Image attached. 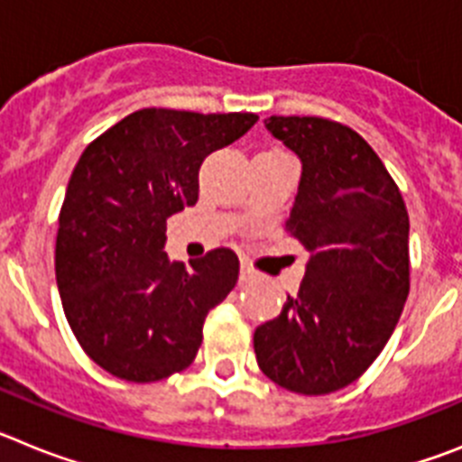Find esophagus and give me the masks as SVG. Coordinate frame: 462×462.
<instances>
[{"mask_svg": "<svg viewBox=\"0 0 462 462\" xmlns=\"http://www.w3.org/2000/svg\"><path fill=\"white\" fill-rule=\"evenodd\" d=\"M254 280H256L254 268H250L247 263H243V266H240V282H254Z\"/></svg>", "mask_w": 462, "mask_h": 462, "instance_id": "obj_1", "label": "esophagus"}]
</instances>
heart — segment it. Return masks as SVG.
Returning a JSON list of instances; mask_svg holds the SVG:
<instances>
[{
    "label": "heart",
    "mask_w": 462,
    "mask_h": 462,
    "mask_svg": "<svg viewBox=\"0 0 462 462\" xmlns=\"http://www.w3.org/2000/svg\"><path fill=\"white\" fill-rule=\"evenodd\" d=\"M261 154H282L280 150H268V152H261Z\"/></svg>",
    "instance_id": "heart-1"
}]
</instances>
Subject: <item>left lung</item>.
I'll list each match as a JSON object with an SVG mask.
<instances>
[{"label": "left lung", "mask_w": 462, "mask_h": 462, "mask_svg": "<svg viewBox=\"0 0 462 462\" xmlns=\"http://www.w3.org/2000/svg\"><path fill=\"white\" fill-rule=\"evenodd\" d=\"M300 159L287 234L310 252L277 319L254 330L259 368L282 389L324 395L361 377L389 342L410 293V217L382 159L324 117L263 120Z\"/></svg>", "instance_id": "8db88e82"}]
</instances>
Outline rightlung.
Masks as SVG:
<instances>
[{"label":"right lung","instance_id":"add662e5","mask_svg":"<svg viewBox=\"0 0 462 462\" xmlns=\"http://www.w3.org/2000/svg\"><path fill=\"white\" fill-rule=\"evenodd\" d=\"M254 113L143 108L92 141L60 212L55 275L73 336L106 373L157 382L194 361L203 321L238 282L228 247L171 261L166 219L199 201L203 159L250 132Z\"/></svg>","mask_w":462,"mask_h":462}]
</instances>
